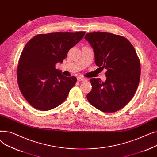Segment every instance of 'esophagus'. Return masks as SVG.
I'll return each instance as SVG.
<instances>
[{
    "label": "esophagus",
    "mask_w": 157,
    "mask_h": 157,
    "mask_svg": "<svg viewBox=\"0 0 157 157\" xmlns=\"http://www.w3.org/2000/svg\"><path fill=\"white\" fill-rule=\"evenodd\" d=\"M77 80L78 81H87V79L83 78V77H78L77 78Z\"/></svg>",
    "instance_id": "obj_1"
}]
</instances>
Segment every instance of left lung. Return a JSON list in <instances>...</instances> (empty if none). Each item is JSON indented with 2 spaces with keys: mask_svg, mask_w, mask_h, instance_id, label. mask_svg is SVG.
<instances>
[{
  "mask_svg": "<svg viewBox=\"0 0 157 157\" xmlns=\"http://www.w3.org/2000/svg\"><path fill=\"white\" fill-rule=\"evenodd\" d=\"M85 39L94 49L95 64L107 70L104 82L90 79L92 89L87 99L102 112L119 111L133 98L139 85L141 65L135 49L125 37L109 32H89Z\"/></svg>",
  "mask_w": 157,
  "mask_h": 157,
  "instance_id": "obj_1",
  "label": "left lung"
}]
</instances>
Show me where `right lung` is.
<instances>
[{
    "instance_id": "1",
    "label": "right lung",
    "mask_w": 157,
    "mask_h": 157,
    "mask_svg": "<svg viewBox=\"0 0 157 157\" xmlns=\"http://www.w3.org/2000/svg\"><path fill=\"white\" fill-rule=\"evenodd\" d=\"M85 32L39 34L25 46L17 69L20 91L34 108L48 111L60 105L75 85L76 77H66L55 69L69 49L83 39Z\"/></svg>"
}]
</instances>
